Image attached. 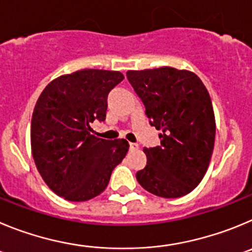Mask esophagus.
Returning a JSON list of instances; mask_svg holds the SVG:
<instances>
[{"label":"esophagus","instance_id":"esophagus-1","mask_svg":"<svg viewBox=\"0 0 252 252\" xmlns=\"http://www.w3.org/2000/svg\"><path fill=\"white\" fill-rule=\"evenodd\" d=\"M139 148V146H138L137 143H129V149L130 151H135V149Z\"/></svg>","mask_w":252,"mask_h":252}]
</instances>
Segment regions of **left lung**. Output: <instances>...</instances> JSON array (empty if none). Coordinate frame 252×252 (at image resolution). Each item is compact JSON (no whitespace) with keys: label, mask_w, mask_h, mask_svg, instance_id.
<instances>
[{"label":"left lung","mask_w":252,"mask_h":252,"mask_svg":"<svg viewBox=\"0 0 252 252\" xmlns=\"http://www.w3.org/2000/svg\"><path fill=\"white\" fill-rule=\"evenodd\" d=\"M126 78L160 130V146L143 149L147 165L137 181L163 198L189 193L205 177L214 152L216 122L207 89L194 72L169 66L129 70Z\"/></svg>","instance_id":"8db88e82"}]
</instances>
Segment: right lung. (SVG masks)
I'll list each match as a JSON object with an SVG mask.
<instances>
[{"mask_svg": "<svg viewBox=\"0 0 252 252\" xmlns=\"http://www.w3.org/2000/svg\"><path fill=\"white\" fill-rule=\"evenodd\" d=\"M124 79L119 71L84 69L54 79L36 101L31 119V152L49 188L66 201L99 196L113 169L126 157V139L106 140L90 133L104 122L106 98Z\"/></svg>", "mask_w": 252, "mask_h": 252, "instance_id": "obj_1", "label": "right lung"}]
</instances>
